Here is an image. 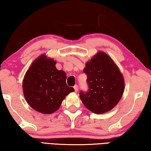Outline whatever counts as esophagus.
I'll return each instance as SVG.
<instances>
[{"label":"esophagus","instance_id":"obj_1","mask_svg":"<svg viewBox=\"0 0 151 151\" xmlns=\"http://www.w3.org/2000/svg\"><path fill=\"white\" fill-rule=\"evenodd\" d=\"M73 88H74V90H75V92H77L78 90V85H75V86H74Z\"/></svg>","mask_w":151,"mask_h":151}]
</instances>
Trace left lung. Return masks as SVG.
Here are the masks:
<instances>
[{"label":"left lung","instance_id":"left-lung-1","mask_svg":"<svg viewBox=\"0 0 151 151\" xmlns=\"http://www.w3.org/2000/svg\"><path fill=\"white\" fill-rule=\"evenodd\" d=\"M83 72L87 76V92L80 97L88 109L97 114L114 107L124 90V80L119 69L106 53L99 52L86 63Z\"/></svg>","mask_w":151,"mask_h":151}]
</instances>
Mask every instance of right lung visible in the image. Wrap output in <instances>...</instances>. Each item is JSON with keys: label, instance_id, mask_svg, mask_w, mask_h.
Instances as JSON below:
<instances>
[{"label": "right lung", "instance_id": "add662e5", "mask_svg": "<svg viewBox=\"0 0 151 151\" xmlns=\"http://www.w3.org/2000/svg\"><path fill=\"white\" fill-rule=\"evenodd\" d=\"M56 61L45 55L37 58L27 71L23 81V90L32 108L44 114L59 109L63 100L73 88L66 83V73L56 68Z\"/></svg>", "mask_w": 151, "mask_h": 151}]
</instances>
